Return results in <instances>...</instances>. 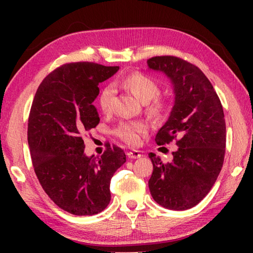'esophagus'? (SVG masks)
<instances>
[{
	"label": "esophagus",
	"instance_id": "esophagus-1",
	"mask_svg": "<svg viewBox=\"0 0 253 253\" xmlns=\"http://www.w3.org/2000/svg\"><path fill=\"white\" fill-rule=\"evenodd\" d=\"M127 156H128V158L134 160V158H139L140 156H142V154H140L139 151H130L127 153Z\"/></svg>",
	"mask_w": 253,
	"mask_h": 253
}]
</instances>
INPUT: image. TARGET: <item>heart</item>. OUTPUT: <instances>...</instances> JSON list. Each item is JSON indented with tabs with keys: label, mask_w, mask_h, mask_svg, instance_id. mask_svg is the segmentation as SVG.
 Segmentation results:
<instances>
[{
	"label": "heart",
	"mask_w": 253,
	"mask_h": 253,
	"mask_svg": "<svg viewBox=\"0 0 253 253\" xmlns=\"http://www.w3.org/2000/svg\"><path fill=\"white\" fill-rule=\"evenodd\" d=\"M124 87L131 91L143 102H147L145 111L149 117L162 119L168 113L169 102L160 93V85L147 75L134 72L123 79ZM116 90L111 84L105 85L98 96V105L104 114H109L114 109V100ZM148 128L143 122H121L114 129V134L123 142L136 146L142 142V137L147 134Z\"/></svg>",
	"instance_id": "heart-1"
}]
</instances>
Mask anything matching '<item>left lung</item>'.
<instances>
[{"label":"left lung","instance_id":"8db88e82","mask_svg":"<svg viewBox=\"0 0 253 253\" xmlns=\"http://www.w3.org/2000/svg\"><path fill=\"white\" fill-rule=\"evenodd\" d=\"M151 69L168 75L174 84L175 105L155 137L157 145L178 146L173 160L148 156L153 199L163 208L183 211L195 207L211 191L223 166L226 127L223 107L212 84L193 63L173 55L147 60Z\"/></svg>","mask_w":253,"mask_h":253}]
</instances>
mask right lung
Listing matches in <instances>:
<instances>
[{"label": "right lung", "mask_w": 253, "mask_h": 253, "mask_svg": "<svg viewBox=\"0 0 253 253\" xmlns=\"http://www.w3.org/2000/svg\"><path fill=\"white\" fill-rule=\"evenodd\" d=\"M119 67L71 62L40 84L28 123V143L42 188L60 209L75 215L100 213L110 202V181L126 162L121 147L106 144L101 156L84 154L83 136L99 124L92 105L98 84Z\"/></svg>", "instance_id": "add662e5"}]
</instances>
